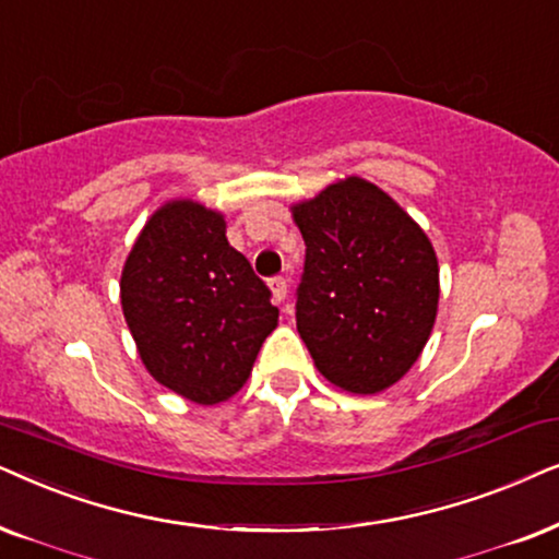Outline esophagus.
<instances>
[{
	"mask_svg": "<svg viewBox=\"0 0 559 559\" xmlns=\"http://www.w3.org/2000/svg\"><path fill=\"white\" fill-rule=\"evenodd\" d=\"M271 294L275 301H286L288 296V281L284 278V275H275V278H271Z\"/></svg>",
	"mask_w": 559,
	"mask_h": 559,
	"instance_id": "34e87169",
	"label": "esophagus"
}]
</instances>
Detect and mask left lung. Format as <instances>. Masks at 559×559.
I'll return each mask as SVG.
<instances>
[{"mask_svg":"<svg viewBox=\"0 0 559 559\" xmlns=\"http://www.w3.org/2000/svg\"><path fill=\"white\" fill-rule=\"evenodd\" d=\"M307 242L296 330L319 373L347 393H381L419 360L440 304L429 237L383 189L340 178L292 206Z\"/></svg>","mask_w":559,"mask_h":559,"instance_id":"1","label":"left lung"}]
</instances>
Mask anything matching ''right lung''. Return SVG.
Wrapping results in <instances>:
<instances>
[{
	"mask_svg": "<svg viewBox=\"0 0 559 559\" xmlns=\"http://www.w3.org/2000/svg\"><path fill=\"white\" fill-rule=\"evenodd\" d=\"M119 299L147 373L202 406L242 389L278 326L267 286L227 242L225 214L193 199L151 214L124 260Z\"/></svg>",
	"mask_w": 559,
	"mask_h": 559,
	"instance_id": "add662e5",
	"label": "right lung"
}]
</instances>
